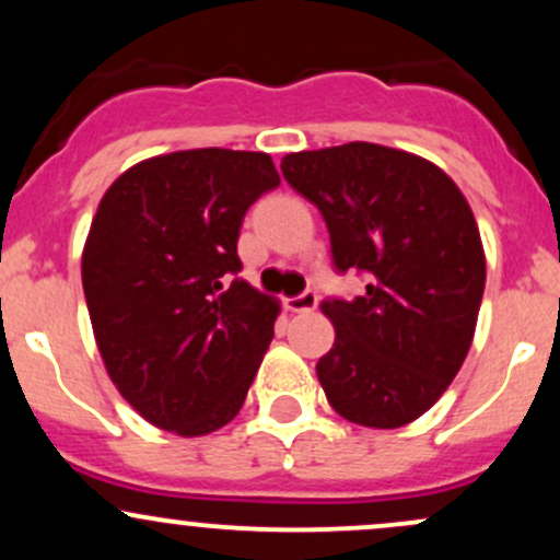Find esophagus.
Wrapping results in <instances>:
<instances>
[{"instance_id": "1", "label": "esophagus", "mask_w": 560, "mask_h": 560, "mask_svg": "<svg viewBox=\"0 0 560 560\" xmlns=\"http://www.w3.org/2000/svg\"><path fill=\"white\" fill-rule=\"evenodd\" d=\"M316 305H318L316 292H302V294H298V298L287 300V311H292V313H311V311H316Z\"/></svg>"}]
</instances>
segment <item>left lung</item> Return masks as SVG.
<instances>
[{"instance_id": "1", "label": "left lung", "mask_w": 560, "mask_h": 560, "mask_svg": "<svg viewBox=\"0 0 560 560\" xmlns=\"http://www.w3.org/2000/svg\"><path fill=\"white\" fill-rule=\"evenodd\" d=\"M284 178L324 215L334 266L369 276L324 300L331 350L316 374L339 416L371 429L416 421L464 365L487 262L477 218L445 171L371 141L292 152Z\"/></svg>"}]
</instances>
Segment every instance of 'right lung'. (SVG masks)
Segmentation results:
<instances>
[{
  "instance_id": "right-lung-1",
  "label": "right lung",
  "mask_w": 560,
  "mask_h": 560,
  "mask_svg": "<svg viewBox=\"0 0 560 560\" xmlns=\"http://www.w3.org/2000/svg\"><path fill=\"white\" fill-rule=\"evenodd\" d=\"M281 184L266 152L205 147L131 165L89 229L81 279L107 376L178 436L240 413L273 339L279 300L226 276L249 205Z\"/></svg>"
}]
</instances>
